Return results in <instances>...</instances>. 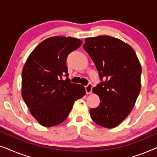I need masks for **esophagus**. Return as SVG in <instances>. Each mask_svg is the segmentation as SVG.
Masks as SVG:
<instances>
[{
  "label": "esophagus",
  "instance_id": "1",
  "mask_svg": "<svg viewBox=\"0 0 157 157\" xmlns=\"http://www.w3.org/2000/svg\"><path fill=\"white\" fill-rule=\"evenodd\" d=\"M92 89H93V85H92L91 83H89L87 86H85V89H86V93L87 94H91L92 92Z\"/></svg>",
  "mask_w": 157,
  "mask_h": 157
}]
</instances>
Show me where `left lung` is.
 <instances>
[{
  "instance_id": "1",
  "label": "left lung",
  "mask_w": 157,
  "mask_h": 157,
  "mask_svg": "<svg viewBox=\"0 0 157 157\" xmlns=\"http://www.w3.org/2000/svg\"><path fill=\"white\" fill-rule=\"evenodd\" d=\"M83 47L101 81L93 89L101 103L91 109V118L103 127H116L129 114L140 92V63L129 45L111 36L87 38Z\"/></svg>"
}]
</instances>
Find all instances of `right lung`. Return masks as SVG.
I'll use <instances>...</instances> for the list:
<instances>
[{
    "instance_id": "add662e5",
    "label": "right lung",
    "mask_w": 157,
    "mask_h": 157,
    "mask_svg": "<svg viewBox=\"0 0 157 157\" xmlns=\"http://www.w3.org/2000/svg\"><path fill=\"white\" fill-rule=\"evenodd\" d=\"M81 44L71 37L47 38L32 51L23 66V99L42 126L50 127L65 121L74 102L85 95L82 85L71 82L66 66L68 54Z\"/></svg>"
}]
</instances>
